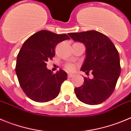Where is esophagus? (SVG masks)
<instances>
[{
    "label": "esophagus",
    "instance_id": "esophagus-1",
    "mask_svg": "<svg viewBox=\"0 0 131 131\" xmlns=\"http://www.w3.org/2000/svg\"><path fill=\"white\" fill-rule=\"evenodd\" d=\"M74 74H68V78H72L74 76Z\"/></svg>",
    "mask_w": 131,
    "mask_h": 131
}]
</instances>
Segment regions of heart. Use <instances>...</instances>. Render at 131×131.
<instances>
[{"label": "heart", "instance_id": "heart-1", "mask_svg": "<svg viewBox=\"0 0 131 131\" xmlns=\"http://www.w3.org/2000/svg\"><path fill=\"white\" fill-rule=\"evenodd\" d=\"M64 68H65L67 70H68V71L72 72L74 70L75 67H74V64H67L64 66Z\"/></svg>", "mask_w": 131, "mask_h": 131}]
</instances>
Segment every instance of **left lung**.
<instances>
[{"mask_svg": "<svg viewBox=\"0 0 131 131\" xmlns=\"http://www.w3.org/2000/svg\"><path fill=\"white\" fill-rule=\"evenodd\" d=\"M75 41L86 47V59L81 70L93 75L84 78L83 85L75 88L78 100L88 105L100 104L113 93L121 72L119 56L109 38L95 30L69 33Z\"/></svg>", "mask_w": 131, "mask_h": 131, "instance_id": "obj_1", "label": "left lung"}]
</instances>
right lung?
Listing matches in <instances>:
<instances>
[{
    "mask_svg": "<svg viewBox=\"0 0 131 131\" xmlns=\"http://www.w3.org/2000/svg\"><path fill=\"white\" fill-rule=\"evenodd\" d=\"M67 39L70 37L67 34L41 30L23 44L17 55L15 72L20 87L33 101L47 102L59 94L67 74L61 69L53 74L46 68V61L55 56L56 46Z\"/></svg>",
    "mask_w": 131,
    "mask_h": 131,
    "instance_id": "obj_1",
    "label": "right lung"
}]
</instances>
